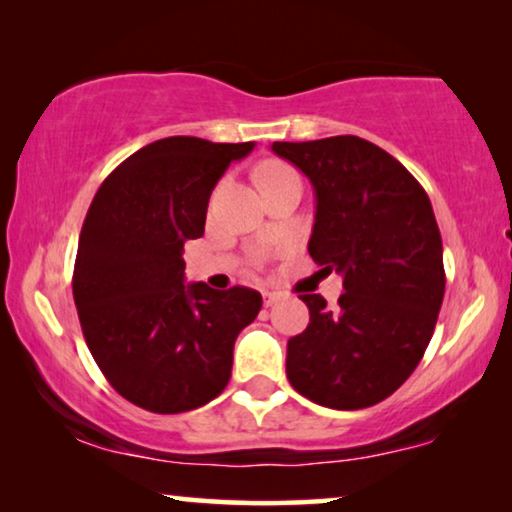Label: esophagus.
Segmentation results:
<instances>
[{
	"mask_svg": "<svg viewBox=\"0 0 512 512\" xmlns=\"http://www.w3.org/2000/svg\"><path fill=\"white\" fill-rule=\"evenodd\" d=\"M282 298H284V293H279V291H263V305L265 307L277 305Z\"/></svg>",
	"mask_w": 512,
	"mask_h": 512,
	"instance_id": "1",
	"label": "esophagus"
}]
</instances>
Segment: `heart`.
Listing matches in <instances>:
<instances>
[{
    "mask_svg": "<svg viewBox=\"0 0 512 512\" xmlns=\"http://www.w3.org/2000/svg\"><path fill=\"white\" fill-rule=\"evenodd\" d=\"M293 172L289 165H284V163H265L261 170H258V184H261V188H265V186H270V184H275V181H279V179H286V177H293Z\"/></svg>",
    "mask_w": 512,
    "mask_h": 512,
    "instance_id": "b5f03b06",
    "label": "heart"
}]
</instances>
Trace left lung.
I'll return each mask as SVG.
<instances>
[{"label": "left lung", "mask_w": 512, "mask_h": 512, "mask_svg": "<svg viewBox=\"0 0 512 512\" xmlns=\"http://www.w3.org/2000/svg\"><path fill=\"white\" fill-rule=\"evenodd\" d=\"M317 193L307 251L345 277L338 307L300 293L310 324L286 347L300 396L335 410L384 401L429 347L445 296L443 240L422 184L368 139L275 142Z\"/></svg>", "instance_id": "8db88e82"}]
</instances>
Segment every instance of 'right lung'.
<instances>
[{
    "label": "right lung",
    "instance_id": "obj_1",
    "mask_svg": "<svg viewBox=\"0 0 512 512\" xmlns=\"http://www.w3.org/2000/svg\"><path fill=\"white\" fill-rule=\"evenodd\" d=\"M254 142L167 137L104 179L83 221L72 291L86 345L125 401L158 415L200 408L233 370L261 293L184 282V244L205 233L216 181Z\"/></svg>",
    "mask_w": 512,
    "mask_h": 512
}]
</instances>
